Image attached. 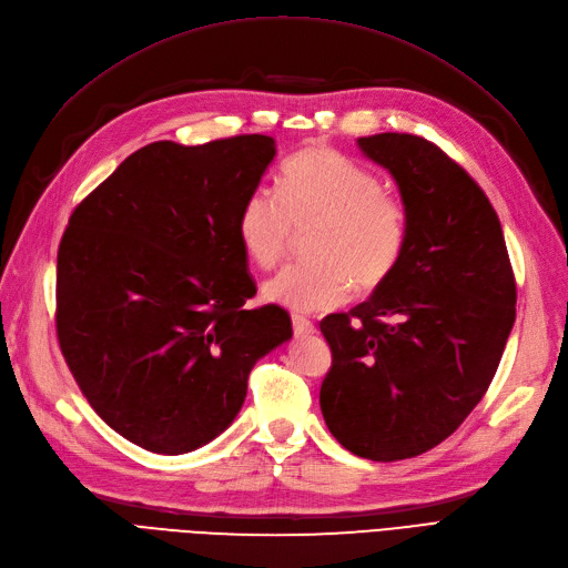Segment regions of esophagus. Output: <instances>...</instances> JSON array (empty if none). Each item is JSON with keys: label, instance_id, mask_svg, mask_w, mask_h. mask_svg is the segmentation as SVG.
I'll return each mask as SVG.
<instances>
[{"label": "esophagus", "instance_id": "esophagus-1", "mask_svg": "<svg viewBox=\"0 0 568 568\" xmlns=\"http://www.w3.org/2000/svg\"><path fill=\"white\" fill-rule=\"evenodd\" d=\"M291 322H294V332L296 334H315L317 332V326L307 317H303V315H294V317H291Z\"/></svg>", "mask_w": 568, "mask_h": 568}]
</instances>
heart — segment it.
Wrapping results in <instances>:
<instances>
[{
	"mask_svg": "<svg viewBox=\"0 0 568 568\" xmlns=\"http://www.w3.org/2000/svg\"><path fill=\"white\" fill-rule=\"evenodd\" d=\"M313 261L288 265L265 284V296L291 311L317 313L379 288L407 246L405 203L382 189L365 165L329 146L294 153L274 192L255 186L236 215V236L257 270L277 267L296 232H307Z\"/></svg>",
	"mask_w": 568,
	"mask_h": 568,
	"instance_id": "b5f03b06",
	"label": "heart"
}]
</instances>
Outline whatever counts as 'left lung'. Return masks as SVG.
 Wrapping results in <instances>:
<instances>
[{
    "mask_svg": "<svg viewBox=\"0 0 568 568\" xmlns=\"http://www.w3.org/2000/svg\"><path fill=\"white\" fill-rule=\"evenodd\" d=\"M357 144L398 182L409 232L372 298L320 322L332 348L320 407L343 448L398 462L436 448L486 395L517 282L495 209L448 153L398 132Z\"/></svg>",
    "mask_w": 568,
    "mask_h": 568,
    "instance_id": "8db88e82",
    "label": "left lung"
}]
</instances>
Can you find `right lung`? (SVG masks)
I'll use <instances>...</instances> for the list:
<instances>
[{"label": "right lung", "mask_w": 568, "mask_h": 568, "mask_svg": "<svg viewBox=\"0 0 568 568\" xmlns=\"http://www.w3.org/2000/svg\"><path fill=\"white\" fill-rule=\"evenodd\" d=\"M274 140L153 142L84 196L57 255V336L84 398L113 432L184 455L234 422L253 365L291 338L280 305L248 311L244 199Z\"/></svg>", "instance_id": "1"}]
</instances>
